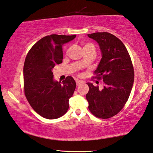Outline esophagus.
<instances>
[{"mask_svg":"<svg viewBox=\"0 0 153 153\" xmlns=\"http://www.w3.org/2000/svg\"><path fill=\"white\" fill-rule=\"evenodd\" d=\"M83 81H80V80H76V85L77 86H79V85H80L81 84H82V83H83Z\"/></svg>","mask_w":153,"mask_h":153,"instance_id":"1","label":"esophagus"}]
</instances>
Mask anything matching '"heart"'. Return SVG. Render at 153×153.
<instances>
[{
    "instance_id": "b5f03b06",
    "label": "heart",
    "mask_w": 153,
    "mask_h": 153,
    "mask_svg": "<svg viewBox=\"0 0 153 153\" xmlns=\"http://www.w3.org/2000/svg\"><path fill=\"white\" fill-rule=\"evenodd\" d=\"M83 48H84V50H93L95 52V46L92 44H85L84 46H83ZM80 63H81V64H82V65H83L84 62L81 61V62H80Z\"/></svg>"
}]
</instances>
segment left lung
I'll use <instances>...</instances> for the list:
<instances>
[{"label":"left lung","instance_id":"8db88e82","mask_svg":"<svg viewBox=\"0 0 153 153\" xmlns=\"http://www.w3.org/2000/svg\"><path fill=\"white\" fill-rule=\"evenodd\" d=\"M100 45L101 59L95 73L102 79V89L88 82L89 109L95 116L108 119L124 108L132 89L134 72L130 56L121 40L108 32L88 34Z\"/></svg>","mask_w":153,"mask_h":153}]
</instances>
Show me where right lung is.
<instances>
[{
  "mask_svg": "<svg viewBox=\"0 0 153 153\" xmlns=\"http://www.w3.org/2000/svg\"><path fill=\"white\" fill-rule=\"evenodd\" d=\"M76 35L52 34L39 39L27 55L23 66L24 91L31 108L46 119H56L65 114L69 99L73 95L76 82L67 76L62 82L53 79L52 70L63 59V45Z\"/></svg>",
  "mask_w": 153,
  "mask_h": 153,
  "instance_id": "obj_1",
  "label": "right lung"
}]
</instances>
